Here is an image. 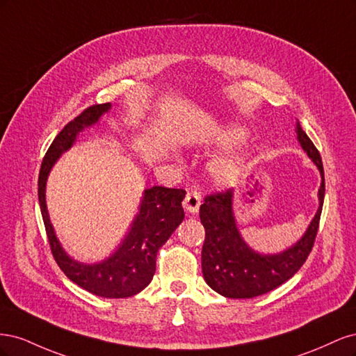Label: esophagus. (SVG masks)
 <instances>
[{
	"label": "esophagus",
	"mask_w": 356,
	"mask_h": 356,
	"mask_svg": "<svg viewBox=\"0 0 356 356\" xmlns=\"http://www.w3.org/2000/svg\"><path fill=\"white\" fill-rule=\"evenodd\" d=\"M200 193L196 190H188L184 200V208L188 213H196L200 208Z\"/></svg>",
	"instance_id": "esophagus-1"
}]
</instances>
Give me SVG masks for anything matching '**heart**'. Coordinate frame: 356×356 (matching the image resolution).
<instances>
[{"mask_svg":"<svg viewBox=\"0 0 356 356\" xmlns=\"http://www.w3.org/2000/svg\"><path fill=\"white\" fill-rule=\"evenodd\" d=\"M245 138V134L241 129H232V131L225 136V143L227 144H238ZM245 170V160L241 156L234 157H225L215 160L209 168V174L221 186H232L238 182L239 178L243 175Z\"/></svg>","mask_w":356,"mask_h":356,"instance_id":"heart-1","label":"heart"}]
</instances>
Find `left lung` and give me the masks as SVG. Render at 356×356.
Here are the masks:
<instances>
[{
	"mask_svg": "<svg viewBox=\"0 0 356 356\" xmlns=\"http://www.w3.org/2000/svg\"><path fill=\"white\" fill-rule=\"evenodd\" d=\"M297 141L318 166L321 187L319 208L306 233L293 246L277 254H260L248 245L239 232L233 212V190L204 197L200 204V221L204 227L202 248V272L207 284L227 298H252L263 296L293 277L305 264L314 246L325 196V178L321 154L296 124Z\"/></svg>",
	"mask_w": 356,
	"mask_h": 356,
	"instance_id": "obj_1",
	"label": "left lung"
}]
</instances>
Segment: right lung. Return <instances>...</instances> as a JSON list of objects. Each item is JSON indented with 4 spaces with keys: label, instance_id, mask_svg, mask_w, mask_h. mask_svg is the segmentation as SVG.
<instances>
[{
    "label": "right lung",
    "instance_id": "obj_1",
    "mask_svg": "<svg viewBox=\"0 0 356 356\" xmlns=\"http://www.w3.org/2000/svg\"><path fill=\"white\" fill-rule=\"evenodd\" d=\"M110 108V102L92 105L58 134L42 159L38 177V202L50 250L60 270L74 284L95 296L126 298L141 293L152 282L159 250L184 220V209L181 202L186 197V190L159 186L144 190L139 212L123 242L108 258L92 264L74 260L65 252L50 222L46 204V184L51 168L55 166L62 153L68 152L74 145L79 134L86 127L98 123L99 118L108 113Z\"/></svg>",
    "mask_w": 356,
    "mask_h": 356
}]
</instances>
